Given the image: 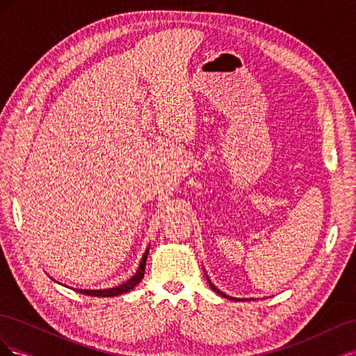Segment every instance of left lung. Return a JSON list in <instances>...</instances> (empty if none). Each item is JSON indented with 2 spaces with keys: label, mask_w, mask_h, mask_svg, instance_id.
<instances>
[{
  "label": "left lung",
  "mask_w": 356,
  "mask_h": 356,
  "mask_svg": "<svg viewBox=\"0 0 356 356\" xmlns=\"http://www.w3.org/2000/svg\"><path fill=\"white\" fill-rule=\"evenodd\" d=\"M208 282H209V286H211V288L215 291V293H218L220 296H222V297H225V298H230V300H233V301H239V300H242V301H243V300H246V298H236V297H230V296H227V294L221 293V291H220L217 286H215V285H213V284L209 281V277H208Z\"/></svg>",
  "instance_id": "1"
}]
</instances>
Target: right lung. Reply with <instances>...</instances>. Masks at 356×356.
Here are the masks:
<instances>
[{
    "mask_svg": "<svg viewBox=\"0 0 356 356\" xmlns=\"http://www.w3.org/2000/svg\"><path fill=\"white\" fill-rule=\"evenodd\" d=\"M147 257H148V248H147L144 255H143L141 264H139V268L136 270V273L131 279H129V281H126L122 285L114 286V288H106V289H75V291H77V293H80V294L93 296V297H114V296H120V294L129 293V291L134 289L139 282L143 281L144 273H145Z\"/></svg>",
    "mask_w": 356,
    "mask_h": 356,
    "instance_id": "obj_1",
    "label": "right lung"
}]
</instances>
